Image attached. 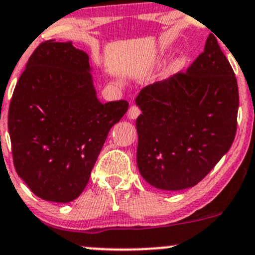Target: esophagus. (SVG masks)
<instances>
[{
  "label": "esophagus",
  "instance_id": "34e87169",
  "mask_svg": "<svg viewBox=\"0 0 255 255\" xmlns=\"http://www.w3.org/2000/svg\"><path fill=\"white\" fill-rule=\"evenodd\" d=\"M140 114L141 110L136 105H132L129 108V110H128V117H129L130 120H135Z\"/></svg>",
  "mask_w": 255,
  "mask_h": 255
}]
</instances>
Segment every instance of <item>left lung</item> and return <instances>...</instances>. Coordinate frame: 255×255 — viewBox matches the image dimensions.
<instances>
[{
    "label": "left lung",
    "mask_w": 255,
    "mask_h": 255,
    "mask_svg": "<svg viewBox=\"0 0 255 255\" xmlns=\"http://www.w3.org/2000/svg\"><path fill=\"white\" fill-rule=\"evenodd\" d=\"M136 161L150 185L167 191L195 186L234 142L239 87L217 38L185 72L145 87L135 99Z\"/></svg>",
    "instance_id": "8db88e82"
}]
</instances>
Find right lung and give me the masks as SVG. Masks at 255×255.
I'll list each match as a JSON object with an SVG mask.
<instances>
[{"label": "right lung", "instance_id": "obj_1", "mask_svg": "<svg viewBox=\"0 0 255 255\" xmlns=\"http://www.w3.org/2000/svg\"><path fill=\"white\" fill-rule=\"evenodd\" d=\"M88 60L72 42L44 41L14 88V168L42 200L66 203L82 194L109 130L128 110L127 100L97 99Z\"/></svg>", "mask_w": 255, "mask_h": 255}]
</instances>
